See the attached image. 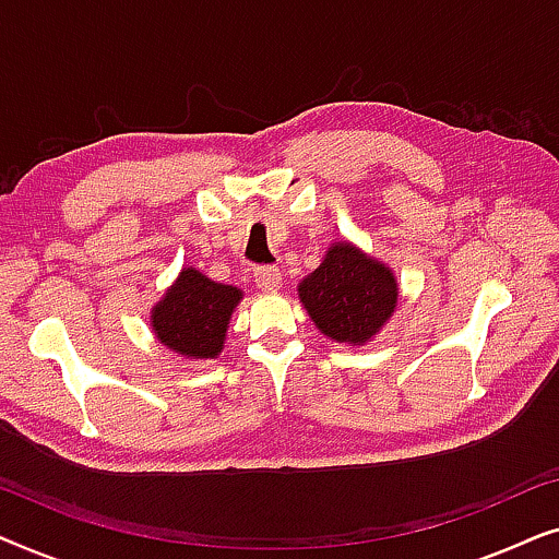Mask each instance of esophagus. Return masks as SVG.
<instances>
[{
	"instance_id": "obj_1",
	"label": "esophagus",
	"mask_w": 559,
	"mask_h": 559,
	"mask_svg": "<svg viewBox=\"0 0 559 559\" xmlns=\"http://www.w3.org/2000/svg\"><path fill=\"white\" fill-rule=\"evenodd\" d=\"M254 280H257V287L266 289V293H274V289L282 287V272L277 266H259Z\"/></svg>"
}]
</instances>
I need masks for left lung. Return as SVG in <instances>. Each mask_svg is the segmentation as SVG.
Instances as JSON below:
<instances>
[{
  "mask_svg": "<svg viewBox=\"0 0 559 559\" xmlns=\"http://www.w3.org/2000/svg\"><path fill=\"white\" fill-rule=\"evenodd\" d=\"M297 297L320 333L335 343L366 346L394 316L400 282L392 266L350 241H335Z\"/></svg>",
  "mask_w": 559,
  "mask_h": 559,
  "instance_id": "left-lung-1",
  "label": "left lung"
}]
</instances>
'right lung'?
I'll use <instances>...</instances> for the list:
<instances>
[{
    "instance_id": "1",
    "label": "right lung",
    "mask_w": 559,
    "mask_h": 559,
    "mask_svg": "<svg viewBox=\"0 0 559 559\" xmlns=\"http://www.w3.org/2000/svg\"><path fill=\"white\" fill-rule=\"evenodd\" d=\"M241 300L239 287L213 282L195 266H182L165 295L152 305V333L165 348L188 361L218 358L228 323Z\"/></svg>"
}]
</instances>
